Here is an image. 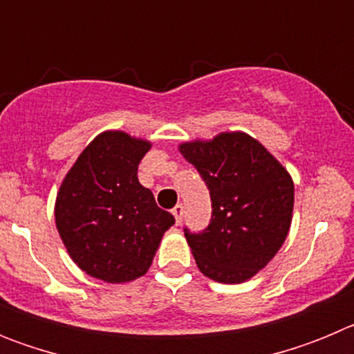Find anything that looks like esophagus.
Instances as JSON below:
<instances>
[{
    "mask_svg": "<svg viewBox=\"0 0 354 354\" xmlns=\"http://www.w3.org/2000/svg\"><path fill=\"white\" fill-rule=\"evenodd\" d=\"M171 212H174V216H175V221H177V223H180L184 218V205L177 204L174 209H171Z\"/></svg>",
    "mask_w": 354,
    "mask_h": 354,
    "instance_id": "1",
    "label": "esophagus"
}]
</instances>
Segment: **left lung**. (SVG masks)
<instances>
[{
    "mask_svg": "<svg viewBox=\"0 0 354 354\" xmlns=\"http://www.w3.org/2000/svg\"><path fill=\"white\" fill-rule=\"evenodd\" d=\"M211 195V221L184 227L198 270L216 282L241 283L277 255L292 220L294 184L286 168L252 136L221 133L179 147Z\"/></svg>",
    "mask_w": 354,
    "mask_h": 354,
    "instance_id": "8db88e82",
    "label": "left lung"
}]
</instances>
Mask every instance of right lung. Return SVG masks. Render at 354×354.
<instances>
[{"mask_svg": "<svg viewBox=\"0 0 354 354\" xmlns=\"http://www.w3.org/2000/svg\"><path fill=\"white\" fill-rule=\"evenodd\" d=\"M150 143L122 131L99 134L81 152L56 196V228L72 261L109 283L131 282L152 264L175 223L138 180Z\"/></svg>", "mask_w": 354, "mask_h": 354, "instance_id": "add662e5", "label": "right lung"}]
</instances>
